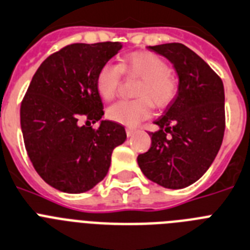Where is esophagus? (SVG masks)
<instances>
[{
    "mask_svg": "<svg viewBox=\"0 0 250 250\" xmlns=\"http://www.w3.org/2000/svg\"><path fill=\"white\" fill-rule=\"evenodd\" d=\"M125 133H127L128 137H132L134 133H136V128H132V127H127L125 128Z\"/></svg>",
    "mask_w": 250,
    "mask_h": 250,
    "instance_id": "esophagus-1",
    "label": "esophagus"
}]
</instances>
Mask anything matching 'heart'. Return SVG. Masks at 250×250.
Returning a JSON list of instances; mask_svg holds the SVG:
<instances>
[{"label":"heart","instance_id":"heart-1","mask_svg":"<svg viewBox=\"0 0 250 250\" xmlns=\"http://www.w3.org/2000/svg\"><path fill=\"white\" fill-rule=\"evenodd\" d=\"M123 74L140 79L134 93L138 98L110 105L107 117L113 122L134 127L151 116L152 105L164 109L179 93V79L161 56L151 51H136L122 58L119 65H102L95 78V88L102 99L110 101L116 97Z\"/></svg>","mask_w":250,"mask_h":250}]
</instances>
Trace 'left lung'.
<instances>
[{
  "mask_svg": "<svg viewBox=\"0 0 250 250\" xmlns=\"http://www.w3.org/2000/svg\"><path fill=\"white\" fill-rule=\"evenodd\" d=\"M173 64L179 93L151 136V147L138 155L143 175L167 188L194 184L208 171L225 131L224 85L220 77L192 50L179 42L148 46Z\"/></svg>",
  "mask_w": 250,
  "mask_h": 250,
  "instance_id": "obj_1",
  "label": "left lung"
}]
</instances>
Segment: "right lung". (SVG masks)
Here are the masks:
<instances>
[{"label":"right lung","mask_w":250,"mask_h":250,"mask_svg":"<svg viewBox=\"0 0 250 250\" xmlns=\"http://www.w3.org/2000/svg\"><path fill=\"white\" fill-rule=\"evenodd\" d=\"M121 49L110 41L66 45L32 77L20 109L23 142L36 172L56 190L80 194L94 188L108 173L113 149L127 138L117 122L90 125L104 114L97 73Z\"/></svg>","instance_id":"add662e5"}]
</instances>
